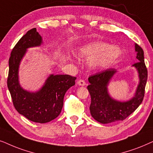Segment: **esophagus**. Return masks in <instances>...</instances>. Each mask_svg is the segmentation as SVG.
<instances>
[{"label":"esophagus","mask_w":153,"mask_h":153,"mask_svg":"<svg viewBox=\"0 0 153 153\" xmlns=\"http://www.w3.org/2000/svg\"><path fill=\"white\" fill-rule=\"evenodd\" d=\"M78 85H80V86H85V85H86V83H85V80H79L78 81Z\"/></svg>","instance_id":"esophagus-1"}]
</instances>
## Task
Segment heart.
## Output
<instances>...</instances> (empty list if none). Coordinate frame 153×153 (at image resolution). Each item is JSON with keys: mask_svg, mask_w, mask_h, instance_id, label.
I'll use <instances>...</instances> for the list:
<instances>
[{"mask_svg": "<svg viewBox=\"0 0 153 153\" xmlns=\"http://www.w3.org/2000/svg\"><path fill=\"white\" fill-rule=\"evenodd\" d=\"M121 54V49L117 45H111L103 41H94L79 48L77 56L89 59L87 64L91 70L99 71L111 67Z\"/></svg>", "mask_w": 153, "mask_h": 153, "instance_id": "1", "label": "heart"}]
</instances>
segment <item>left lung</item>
Returning a JSON list of instances; mask_svg holds the SVG:
<instances>
[{
  "instance_id": "1",
  "label": "left lung",
  "mask_w": 153,
  "mask_h": 153,
  "mask_svg": "<svg viewBox=\"0 0 153 153\" xmlns=\"http://www.w3.org/2000/svg\"><path fill=\"white\" fill-rule=\"evenodd\" d=\"M134 45L138 62L132 66L137 71L139 81L131 99L121 101L116 100L110 95L108 86L114 75L117 73L115 69H108L88 78L90 85L87 86V89L91 96L89 110L92 117L99 123L108 124L123 120L131 115L143 101L148 79V71L144 62L143 49L137 44Z\"/></svg>"
}]
</instances>
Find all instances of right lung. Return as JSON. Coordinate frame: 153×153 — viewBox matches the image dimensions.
Wrapping results in <instances>:
<instances>
[{
	"label": "right lung",
	"mask_w": 153,
	"mask_h": 153,
	"mask_svg": "<svg viewBox=\"0 0 153 153\" xmlns=\"http://www.w3.org/2000/svg\"><path fill=\"white\" fill-rule=\"evenodd\" d=\"M42 44V38L36 28L28 30L18 41L9 59L7 87L18 113L34 123H47L60 114L65 94L75 85L76 78L68 75L50 74L39 90L24 89L19 80L20 64L28 48Z\"/></svg>",
	"instance_id": "add662e5"
}]
</instances>
